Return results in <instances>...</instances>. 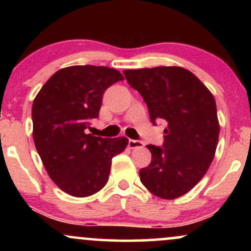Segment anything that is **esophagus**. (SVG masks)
I'll return each instance as SVG.
<instances>
[{"mask_svg":"<svg viewBox=\"0 0 251 251\" xmlns=\"http://www.w3.org/2000/svg\"><path fill=\"white\" fill-rule=\"evenodd\" d=\"M144 143L140 140H134V139H128V148L129 149H139L143 148Z\"/></svg>","mask_w":251,"mask_h":251,"instance_id":"esophagus-1","label":"esophagus"}]
</instances>
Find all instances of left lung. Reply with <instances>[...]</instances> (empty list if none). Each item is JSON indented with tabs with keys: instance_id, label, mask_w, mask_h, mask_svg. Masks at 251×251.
<instances>
[{
	"instance_id": "left-lung-1",
	"label": "left lung",
	"mask_w": 251,
	"mask_h": 251,
	"mask_svg": "<svg viewBox=\"0 0 251 251\" xmlns=\"http://www.w3.org/2000/svg\"><path fill=\"white\" fill-rule=\"evenodd\" d=\"M124 75L143 97L151 122L168 123L163 146L148 145L152 160L140 169V180L157 197H180L215 157L220 135L215 98L195 74L176 66L126 70Z\"/></svg>"
}]
</instances>
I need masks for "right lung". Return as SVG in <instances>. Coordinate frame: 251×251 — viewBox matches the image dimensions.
Returning a JSON list of instances; mask_svg holds the SVG:
<instances>
[{
  "label": "right lung",
  "instance_id": "right-lung-1",
  "mask_svg": "<svg viewBox=\"0 0 251 251\" xmlns=\"http://www.w3.org/2000/svg\"><path fill=\"white\" fill-rule=\"evenodd\" d=\"M124 76L105 66H71L54 73L31 108L33 138L50 179L66 194L87 197L106 185L112 158L128 144L125 137L86 134L99 117L102 96Z\"/></svg>",
  "mask_w": 251,
  "mask_h": 251
}]
</instances>
